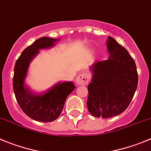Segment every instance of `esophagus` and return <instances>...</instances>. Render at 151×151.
<instances>
[{"mask_svg":"<svg viewBox=\"0 0 151 151\" xmlns=\"http://www.w3.org/2000/svg\"><path fill=\"white\" fill-rule=\"evenodd\" d=\"M90 80V75L86 72H82L77 77V83L78 85H86Z\"/></svg>","mask_w":151,"mask_h":151,"instance_id":"obj_1","label":"esophagus"}]
</instances>
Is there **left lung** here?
Wrapping results in <instances>:
<instances>
[{"instance_id":"left-lung-1","label":"left lung","mask_w":151,"mask_h":151,"mask_svg":"<svg viewBox=\"0 0 151 151\" xmlns=\"http://www.w3.org/2000/svg\"><path fill=\"white\" fill-rule=\"evenodd\" d=\"M110 57L92 65L87 108L92 116L110 118L128 108L138 86L136 65L128 51L109 37Z\"/></svg>"}]
</instances>
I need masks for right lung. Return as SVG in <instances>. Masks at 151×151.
I'll return each instance as SVG.
<instances>
[{"label": "right lung", "mask_w": 151, "mask_h": 151, "mask_svg": "<svg viewBox=\"0 0 151 151\" xmlns=\"http://www.w3.org/2000/svg\"><path fill=\"white\" fill-rule=\"evenodd\" d=\"M57 40L47 37L35 40L23 50L15 65L13 86L16 101L23 112L37 121L52 122L56 119L63 110L67 97L76 88L73 82L59 83L45 93L37 95L31 92L24 83L32 58L40 49L52 47Z\"/></svg>", "instance_id": "1"}]
</instances>
